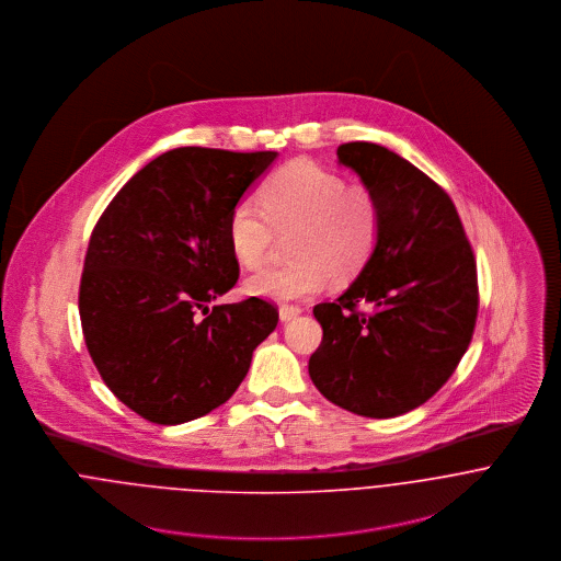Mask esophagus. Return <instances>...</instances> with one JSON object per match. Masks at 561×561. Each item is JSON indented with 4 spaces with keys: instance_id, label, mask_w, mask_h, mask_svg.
<instances>
[{
    "instance_id": "1",
    "label": "esophagus",
    "mask_w": 561,
    "mask_h": 561,
    "mask_svg": "<svg viewBox=\"0 0 561 561\" xmlns=\"http://www.w3.org/2000/svg\"><path fill=\"white\" fill-rule=\"evenodd\" d=\"M300 313H302V309L294 307V305H280V309H278V316L283 321L296 320Z\"/></svg>"
}]
</instances>
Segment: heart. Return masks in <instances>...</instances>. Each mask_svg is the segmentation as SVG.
I'll return each instance as SVG.
<instances>
[{
	"instance_id": "heart-1",
	"label": "heart",
	"mask_w": 561,
	"mask_h": 561,
	"mask_svg": "<svg viewBox=\"0 0 561 561\" xmlns=\"http://www.w3.org/2000/svg\"><path fill=\"white\" fill-rule=\"evenodd\" d=\"M256 198H240L229 216V245L245 267L263 263L274 231L291 229L285 265L245 280V291L285 302L316 296L328 278L347 280L363 270L382 229L378 196L316 161H291L270 174Z\"/></svg>"
}]
</instances>
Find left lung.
<instances>
[{
	"label": "left lung",
	"instance_id": "obj_1",
	"mask_svg": "<svg viewBox=\"0 0 561 561\" xmlns=\"http://www.w3.org/2000/svg\"><path fill=\"white\" fill-rule=\"evenodd\" d=\"M352 168L382 209L358 278L313 316L323 328L309 376L325 400L389 419L430 400L456 371L478 320V265L449 194L374 142H347Z\"/></svg>",
	"mask_w": 561,
	"mask_h": 561
}]
</instances>
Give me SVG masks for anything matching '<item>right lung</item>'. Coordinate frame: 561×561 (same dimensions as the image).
Returning a JSON list of instances; mask_svg holds the SVG:
<instances>
[{"instance_id": "obj_1", "label": "right lung", "mask_w": 561, "mask_h": 561, "mask_svg": "<svg viewBox=\"0 0 561 561\" xmlns=\"http://www.w3.org/2000/svg\"><path fill=\"white\" fill-rule=\"evenodd\" d=\"M276 160L181 147L149 161L92 229L80 283L85 347L142 419L179 425L229 400L278 323L261 298L209 305L240 278L229 216Z\"/></svg>"}]
</instances>
